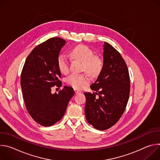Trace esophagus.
<instances>
[{"instance_id": "esophagus-1", "label": "esophagus", "mask_w": 160, "mask_h": 160, "mask_svg": "<svg viewBox=\"0 0 160 160\" xmlns=\"http://www.w3.org/2000/svg\"><path fill=\"white\" fill-rule=\"evenodd\" d=\"M74 90H75V94H80V93H81V91H80L79 90L74 89Z\"/></svg>"}]
</instances>
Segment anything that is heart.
Instances as JSON below:
<instances>
[{"label": "heart", "mask_w": 160, "mask_h": 160, "mask_svg": "<svg viewBox=\"0 0 160 160\" xmlns=\"http://www.w3.org/2000/svg\"><path fill=\"white\" fill-rule=\"evenodd\" d=\"M72 58L82 62V69L92 77L98 76L103 67V61L98 55L94 54L93 51L85 45L80 44L72 48L70 51ZM57 64L59 71L62 73H68L70 70V61L65 54H60L58 57ZM90 78L87 73H72L66 79V82L72 87L82 89L88 85Z\"/></svg>", "instance_id": "1"}]
</instances>
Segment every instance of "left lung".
<instances>
[{"mask_svg": "<svg viewBox=\"0 0 160 160\" xmlns=\"http://www.w3.org/2000/svg\"><path fill=\"white\" fill-rule=\"evenodd\" d=\"M103 50L102 70L95 83L90 85L95 92L84 93L86 119L100 130L111 128L120 120L127 106L130 88L128 70L121 54L106 42Z\"/></svg>", "mask_w": 160, "mask_h": 160, "instance_id": "1", "label": "left lung"}]
</instances>
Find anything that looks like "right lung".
Returning a JSON list of instances; mask_svg holds the SVG:
<instances>
[{
	"instance_id": "1",
	"label": "right lung",
	"mask_w": 160,
	"mask_h": 160,
	"mask_svg": "<svg viewBox=\"0 0 160 160\" xmlns=\"http://www.w3.org/2000/svg\"><path fill=\"white\" fill-rule=\"evenodd\" d=\"M66 41L53 37L35 47L27 57L21 75L22 96L28 113L38 124L49 127L64 116L74 95L70 87L64 86L58 94L51 93L54 86L61 87V72L58 57Z\"/></svg>"
}]
</instances>
